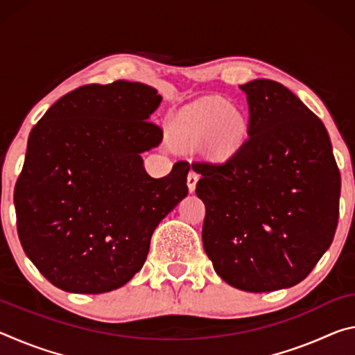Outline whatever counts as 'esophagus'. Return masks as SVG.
Returning a JSON list of instances; mask_svg holds the SVG:
<instances>
[{
    "label": "esophagus",
    "instance_id": "esophagus-1",
    "mask_svg": "<svg viewBox=\"0 0 355 355\" xmlns=\"http://www.w3.org/2000/svg\"><path fill=\"white\" fill-rule=\"evenodd\" d=\"M199 182V173L194 172V171H189L188 173V180H186V183H188V189L191 192L196 191V184Z\"/></svg>",
    "mask_w": 355,
    "mask_h": 355
}]
</instances>
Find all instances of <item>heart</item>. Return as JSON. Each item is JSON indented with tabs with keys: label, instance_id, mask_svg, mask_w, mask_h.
Segmentation results:
<instances>
[{
	"label": "heart",
	"instance_id": "b5f03b06",
	"mask_svg": "<svg viewBox=\"0 0 355 355\" xmlns=\"http://www.w3.org/2000/svg\"><path fill=\"white\" fill-rule=\"evenodd\" d=\"M248 122L244 114L222 100H205L180 114L172 127V137L180 146L196 148L207 142L214 158H225L241 146Z\"/></svg>",
	"mask_w": 355,
	"mask_h": 355
}]
</instances>
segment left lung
Masks as SVG:
<instances>
[{
	"mask_svg": "<svg viewBox=\"0 0 355 355\" xmlns=\"http://www.w3.org/2000/svg\"><path fill=\"white\" fill-rule=\"evenodd\" d=\"M245 139L220 164L192 163L202 241L222 280L249 293L297 285L334 241L341 177L322 122L271 80L243 84Z\"/></svg>",
	"mask_w": 355,
	"mask_h": 355,
	"instance_id": "left-lung-1",
	"label": "left lung"
}]
</instances>
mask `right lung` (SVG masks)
Here are the masks:
<instances>
[{"instance_id": "add662e5", "label": "right lung", "mask_w": 355, "mask_h": 355, "mask_svg": "<svg viewBox=\"0 0 355 355\" xmlns=\"http://www.w3.org/2000/svg\"><path fill=\"white\" fill-rule=\"evenodd\" d=\"M163 97L142 83L87 84L59 98L29 133L15 183L17 232L53 285L98 294L141 271L155 228L188 196L189 163L152 178L142 152L163 130Z\"/></svg>"}]
</instances>
